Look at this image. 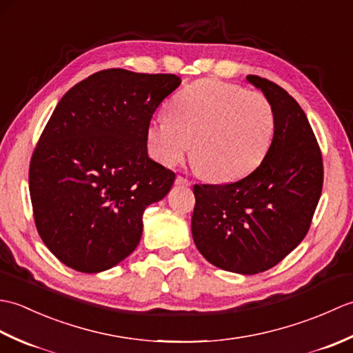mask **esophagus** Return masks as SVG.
<instances>
[{
	"label": "esophagus",
	"instance_id": "esophagus-1",
	"mask_svg": "<svg viewBox=\"0 0 353 353\" xmlns=\"http://www.w3.org/2000/svg\"><path fill=\"white\" fill-rule=\"evenodd\" d=\"M176 185H182V186H190L191 182L188 181L186 177H182V176H177L176 177Z\"/></svg>",
	"mask_w": 353,
	"mask_h": 353
}]
</instances>
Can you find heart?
<instances>
[{"mask_svg":"<svg viewBox=\"0 0 353 353\" xmlns=\"http://www.w3.org/2000/svg\"><path fill=\"white\" fill-rule=\"evenodd\" d=\"M168 119L147 129L154 159L174 167L188 154L201 174L230 182L264 161L274 137L276 115L264 94L220 80H199L168 104Z\"/></svg>","mask_w":353,"mask_h":353,"instance_id":"1","label":"heart"}]
</instances>
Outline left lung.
<instances>
[{
  "label": "left lung",
  "mask_w": 353,
  "mask_h": 353,
  "mask_svg": "<svg viewBox=\"0 0 353 353\" xmlns=\"http://www.w3.org/2000/svg\"><path fill=\"white\" fill-rule=\"evenodd\" d=\"M247 80L274 109L272 145L264 161L239 181L194 185L191 230L212 265L256 274L279 264L308 234L323 188V159L299 103L267 79Z\"/></svg>",
  "instance_id": "obj_1"
}]
</instances>
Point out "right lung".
<instances>
[{"label": "right lung", "mask_w": 353, "mask_h": 353, "mask_svg": "<svg viewBox=\"0 0 353 353\" xmlns=\"http://www.w3.org/2000/svg\"><path fill=\"white\" fill-rule=\"evenodd\" d=\"M181 83L174 74L103 70L57 103L32 154L28 183L36 229L65 265L99 273L137 249L145 208L176 179L148 157L147 129Z\"/></svg>", "instance_id": "right-lung-1"}]
</instances>
